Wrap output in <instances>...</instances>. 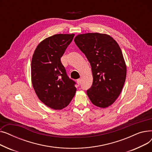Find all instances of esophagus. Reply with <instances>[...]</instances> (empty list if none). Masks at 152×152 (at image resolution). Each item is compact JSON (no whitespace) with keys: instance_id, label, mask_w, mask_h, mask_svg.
<instances>
[{"instance_id":"34e87169","label":"esophagus","mask_w":152,"mask_h":152,"mask_svg":"<svg viewBox=\"0 0 152 152\" xmlns=\"http://www.w3.org/2000/svg\"><path fill=\"white\" fill-rule=\"evenodd\" d=\"M77 84L78 85H79V84H81V79H77Z\"/></svg>"}]
</instances>
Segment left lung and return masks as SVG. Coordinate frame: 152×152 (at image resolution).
<instances>
[{
  "mask_svg": "<svg viewBox=\"0 0 152 152\" xmlns=\"http://www.w3.org/2000/svg\"><path fill=\"white\" fill-rule=\"evenodd\" d=\"M75 42L89 61L93 83L87 90L95 106L106 108L120 94L126 77V66L121 50L111 36L100 33L77 35Z\"/></svg>",
  "mask_w": 152,
  "mask_h": 152,
  "instance_id": "left-lung-1",
  "label": "left lung"
}]
</instances>
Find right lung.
I'll list each match as a JSON object with an SVG mask.
<instances>
[{
  "instance_id": "right-lung-1",
  "label": "right lung",
  "mask_w": 152,
  "mask_h": 152,
  "mask_svg": "<svg viewBox=\"0 0 152 152\" xmlns=\"http://www.w3.org/2000/svg\"><path fill=\"white\" fill-rule=\"evenodd\" d=\"M75 34H55L36 49L31 61V80L38 98L54 110L67 107L75 96L76 82L70 79L61 57Z\"/></svg>"
}]
</instances>
